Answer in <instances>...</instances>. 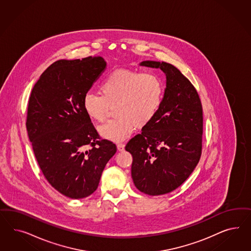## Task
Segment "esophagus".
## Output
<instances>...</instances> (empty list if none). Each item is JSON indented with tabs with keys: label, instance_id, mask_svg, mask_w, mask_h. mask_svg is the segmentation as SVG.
<instances>
[{
	"label": "esophagus",
	"instance_id": "esophagus-1",
	"mask_svg": "<svg viewBox=\"0 0 251 251\" xmlns=\"http://www.w3.org/2000/svg\"><path fill=\"white\" fill-rule=\"evenodd\" d=\"M124 147H125L124 144H118V145H117L118 151H123V150H124Z\"/></svg>",
	"mask_w": 251,
	"mask_h": 251
}]
</instances>
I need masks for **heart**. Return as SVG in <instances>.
<instances>
[{"mask_svg":"<svg viewBox=\"0 0 251 251\" xmlns=\"http://www.w3.org/2000/svg\"><path fill=\"white\" fill-rule=\"evenodd\" d=\"M165 87L159 76L153 73H139L119 69L110 73L99 85L100 96L88 92L83 99L85 114L97 122H104L108 107H114L117 117L100 126L104 139L121 142L137 128L152 122L163 102Z\"/></svg>","mask_w":251,"mask_h":251,"instance_id":"obj_1","label":"heart"}]
</instances>
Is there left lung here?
<instances>
[{
	"label": "left lung",
	"instance_id": "obj_1",
	"mask_svg": "<svg viewBox=\"0 0 251 251\" xmlns=\"http://www.w3.org/2000/svg\"><path fill=\"white\" fill-rule=\"evenodd\" d=\"M140 65L162 70L167 84L157 114L125 149L133 158L135 187L156 196L178 188L197 166L201 154L202 106L195 87L174 65L153 61Z\"/></svg>",
	"mask_w": 251,
	"mask_h": 251
}]
</instances>
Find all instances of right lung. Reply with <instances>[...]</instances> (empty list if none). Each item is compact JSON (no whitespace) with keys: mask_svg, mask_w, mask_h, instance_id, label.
Wrapping results in <instances>:
<instances>
[{"mask_svg":"<svg viewBox=\"0 0 251 251\" xmlns=\"http://www.w3.org/2000/svg\"><path fill=\"white\" fill-rule=\"evenodd\" d=\"M102 57L55 61L31 92L26 129L38 166L66 197L82 199L99 187L116 145L100 140L83 108L84 96L106 70Z\"/></svg>","mask_w":251,"mask_h":251,"instance_id":"add662e5","label":"right lung"}]
</instances>
